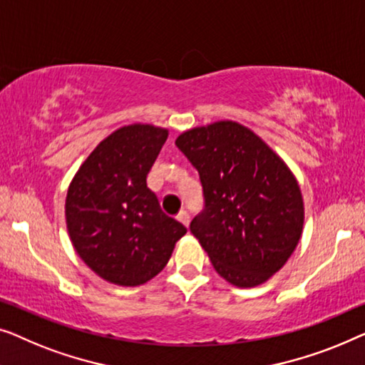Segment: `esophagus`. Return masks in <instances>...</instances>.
<instances>
[{
    "mask_svg": "<svg viewBox=\"0 0 365 365\" xmlns=\"http://www.w3.org/2000/svg\"><path fill=\"white\" fill-rule=\"evenodd\" d=\"M177 218H178V222L185 225V227H188L190 225V213L188 212H180V215H178Z\"/></svg>",
    "mask_w": 365,
    "mask_h": 365,
    "instance_id": "obj_1",
    "label": "esophagus"
}]
</instances>
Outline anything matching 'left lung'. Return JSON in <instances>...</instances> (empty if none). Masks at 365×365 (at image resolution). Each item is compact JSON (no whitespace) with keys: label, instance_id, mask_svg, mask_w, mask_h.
<instances>
[{"label":"left lung","instance_id":"8db88e82","mask_svg":"<svg viewBox=\"0 0 365 365\" xmlns=\"http://www.w3.org/2000/svg\"><path fill=\"white\" fill-rule=\"evenodd\" d=\"M175 145L200 175L203 210L190 232L213 268L238 287L264 283L302 233L304 205L294 175L256 133L232 120L183 132Z\"/></svg>","mask_w":365,"mask_h":365}]
</instances>
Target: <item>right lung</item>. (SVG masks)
<instances>
[{
    "label": "right lung",
    "mask_w": 365,
    "mask_h": 365,
    "mask_svg": "<svg viewBox=\"0 0 365 365\" xmlns=\"http://www.w3.org/2000/svg\"><path fill=\"white\" fill-rule=\"evenodd\" d=\"M168 130L133 124L110 133L82 163L66 198L76 251L106 281L147 283L165 268L187 228L162 212L147 175Z\"/></svg>",
    "instance_id": "add662e5"
}]
</instances>
